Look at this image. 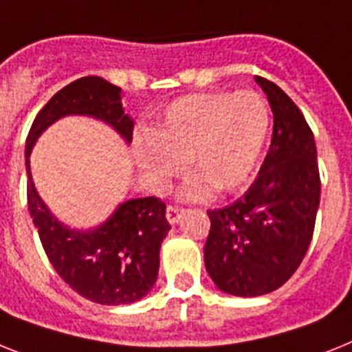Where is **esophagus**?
<instances>
[{
    "instance_id": "esophagus-1",
    "label": "esophagus",
    "mask_w": 352,
    "mask_h": 352,
    "mask_svg": "<svg viewBox=\"0 0 352 352\" xmlns=\"http://www.w3.org/2000/svg\"><path fill=\"white\" fill-rule=\"evenodd\" d=\"M183 214H185V208L169 205V207H167V221H169L170 225H178L179 219L183 217Z\"/></svg>"
}]
</instances>
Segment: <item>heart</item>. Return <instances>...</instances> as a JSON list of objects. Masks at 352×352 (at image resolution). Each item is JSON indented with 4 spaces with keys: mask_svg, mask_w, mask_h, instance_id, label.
<instances>
[{
    "mask_svg": "<svg viewBox=\"0 0 352 352\" xmlns=\"http://www.w3.org/2000/svg\"><path fill=\"white\" fill-rule=\"evenodd\" d=\"M270 109L257 93H199L170 104L158 127L136 140V160L156 188L183 170L194 176L185 199H203L216 188L234 192L252 178L270 133Z\"/></svg>",
    "mask_w": 352,
    "mask_h": 352,
    "instance_id": "1",
    "label": "heart"
}]
</instances>
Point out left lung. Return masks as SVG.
<instances>
[{
  "instance_id": "obj_1",
  "label": "left lung",
  "mask_w": 352,
  "mask_h": 352,
  "mask_svg": "<svg viewBox=\"0 0 352 352\" xmlns=\"http://www.w3.org/2000/svg\"><path fill=\"white\" fill-rule=\"evenodd\" d=\"M274 113L272 145L252 187L228 207L208 210L205 268L221 292L259 297L275 292L300 266L320 203L311 127L268 78L255 77Z\"/></svg>"
}]
</instances>
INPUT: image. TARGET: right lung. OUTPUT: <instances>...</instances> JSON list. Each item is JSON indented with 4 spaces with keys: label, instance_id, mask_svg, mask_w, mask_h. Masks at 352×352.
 Returning <instances> with one entry per match:
<instances>
[{
    "label": "right lung",
    "instance_id": "right-lung-1",
    "mask_svg": "<svg viewBox=\"0 0 352 352\" xmlns=\"http://www.w3.org/2000/svg\"><path fill=\"white\" fill-rule=\"evenodd\" d=\"M122 89L102 77H82L57 91L37 113L26 138V197L41 245L60 278L97 304L120 306L140 300L158 278L160 248L170 225L165 203L138 197L120 203L111 217L91 230H74L57 221L37 194L30 173V153L46 127L68 115H86L111 126L131 144L133 118L122 107Z\"/></svg>",
    "mask_w": 352,
    "mask_h": 352
}]
</instances>
